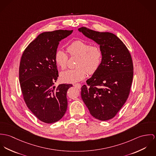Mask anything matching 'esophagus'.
Returning <instances> with one entry per match:
<instances>
[{"mask_svg": "<svg viewBox=\"0 0 156 156\" xmlns=\"http://www.w3.org/2000/svg\"><path fill=\"white\" fill-rule=\"evenodd\" d=\"M73 86H74L75 87H76V88H78V89H80V88H81V84H79V83H77V84H75Z\"/></svg>", "mask_w": 156, "mask_h": 156, "instance_id": "34e87169", "label": "esophagus"}]
</instances>
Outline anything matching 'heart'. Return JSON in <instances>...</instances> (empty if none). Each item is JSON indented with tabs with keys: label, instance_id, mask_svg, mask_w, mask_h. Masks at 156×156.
Listing matches in <instances>:
<instances>
[{
	"label": "heart",
	"instance_id": "heart-1",
	"mask_svg": "<svg viewBox=\"0 0 156 156\" xmlns=\"http://www.w3.org/2000/svg\"><path fill=\"white\" fill-rule=\"evenodd\" d=\"M67 51L70 56H78L76 66L73 69L64 71L60 74L63 82L73 83L84 79L87 72L93 74L99 69L102 58L100 48L96 46H90L89 44L81 39L71 42L67 47ZM54 60L57 65L62 69L67 66L68 56L62 49H58L54 55Z\"/></svg>",
	"mask_w": 156,
	"mask_h": 156
}]
</instances>
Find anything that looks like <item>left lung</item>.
Masks as SVG:
<instances>
[{"mask_svg": "<svg viewBox=\"0 0 156 156\" xmlns=\"http://www.w3.org/2000/svg\"><path fill=\"white\" fill-rule=\"evenodd\" d=\"M100 45L102 62L81 87V98L90 114L106 121L114 117L126 102L133 76L131 55L121 40L109 32H99L85 27L78 29Z\"/></svg>", "mask_w": 156, "mask_h": 156, "instance_id": "8db88e82", "label": "left lung"}]
</instances>
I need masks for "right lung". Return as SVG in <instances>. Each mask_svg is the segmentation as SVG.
Listing matches in <instances>:
<instances>
[{
    "label": "right lung",
    "instance_id": "right-lung-1",
    "mask_svg": "<svg viewBox=\"0 0 156 156\" xmlns=\"http://www.w3.org/2000/svg\"><path fill=\"white\" fill-rule=\"evenodd\" d=\"M73 30H58L38 35L21 58L19 81L28 108L41 121L53 123L65 115L66 93L72 84L54 86L58 76L54 55L59 42Z\"/></svg>",
    "mask_w": 156,
    "mask_h": 156
}]
</instances>
